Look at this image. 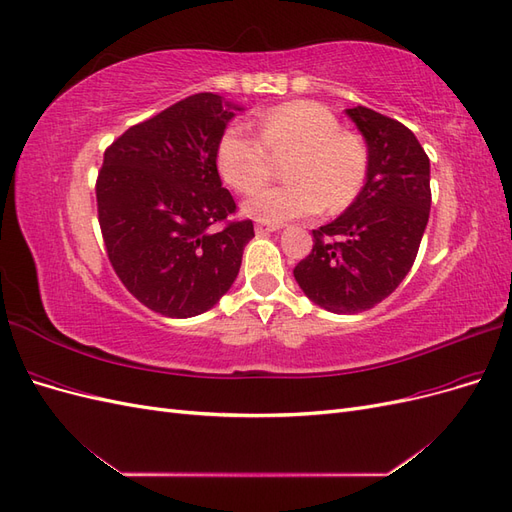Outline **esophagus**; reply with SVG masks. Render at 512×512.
Listing matches in <instances>:
<instances>
[{
	"label": "esophagus",
	"mask_w": 512,
	"mask_h": 512,
	"mask_svg": "<svg viewBox=\"0 0 512 512\" xmlns=\"http://www.w3.org/2000/svg\"><path fill=\"white\" fill-rule=\"evenodd\" d=\"M256 232L258 235H265V232H273V230H280V224H265V222H258L256 226Z\"/></svg>",
	"instance_id": "1"
}]
</instances>
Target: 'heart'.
<instances>
[{"instance_id":"b5f03b06","label":"heart","mask_w":512,"mask_h":512,"mask_svg":"<svg viewBox=\"0 0 512 512\" xmlns=\"http://www.w3.org/2000/svg\"><path fill=\"white\" fill-rule=\"evenodd\" d=\"M256 134L232 123L218 143L222 179L252 194L273 175V158H284L288 183L254 194L245 211L265 222H288L350 207L367 181L369 156L359 136L342 130L337 117L318 102H286L256 119Z\"/></svg>"}]
</instances>
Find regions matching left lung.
<instances>
[{
    "label": "left lung",
    "mask_w": 512,
    "mask_h": 512,
    "mask_svg": "<svg viewBox=\"0 0 512 512\" xmlns=\"http://www.w3.org/2000/svg\"><path fill=\"white\" fill-rule=\"evenodd\" d=\"M367 141V181L354 203L312 230L314 247L294 280L333 314L384 301L414 265L429 220V158L404 123L356 106L346 111Z\"/></svg>",
    "instance_id": "8db88e82"
}]
</instances>
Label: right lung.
Listing matches in <instances>:
<instances>
[{
	"label": "right lung",
	"instance_id": "1",
	"mask_svg": "<svg viewBox=\"0 0 512 512\" xmlns=\"http://www.w3.org/2000/svg\"><path fill=\"white\" fill-rule=\"evenodd\" d=\"M232 104L203 91L136 123L106 147L96 179L98 222L113 271L168 318L211 309L232 286L252 220L218 175Z\"/></svg>",
	"mask_w": 512,
	"mask_h": 512
}]
</instances>
